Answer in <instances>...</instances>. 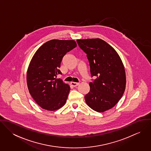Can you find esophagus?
<instances>
[{
  "instance_id": "obj_1",
  "label": "esophagus",
  "mask_w": 151,
  "mask_h": 151,
  "mask_svg": "<svg viewBox=\"0 0 151 151\" xmlns=\"http://www.w3.org/2000/svg\"><path fill=\"white\" fill-rule=\"evenodd\" d=\"M70 85H71V86H78V85H79V83H74V82H71V83H70Z\"/></svg>"
}]
</instances>
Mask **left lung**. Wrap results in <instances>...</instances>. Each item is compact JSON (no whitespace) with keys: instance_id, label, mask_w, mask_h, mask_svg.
<instances>
[{"instance_id":"8db88e82","label":"left lung","mask_w":151,"mask_h":151,"mask_svg":"<svg viewBox=\"0 0 151 151\" xmlns=\"http://www.w3.org/2000/svg\"><path fill=\"white\" fill-rule=\"evenodd\" d=\"M78 46L86 54L92 82L86 95V104L98 112L114 107L122 97L126 88V73L116 51L99 38L77 40Z\"/></svg>"}]
</instances>
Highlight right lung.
Returning <instances> with one entry per match:
<instances>
[{"label":"right lung","instance_id":"obj_1","mask_svg":"<svg viewBox=\"0 0 151 151\" xmlns=\"http://www.w3.org/2000/svg\"><path fill=\"white\" fill-rule=\"evenodd\" d=\"M77 46L73 40H53L42 45L29 63L27 82L30 95L37 104L47 110L64 106L70 88L57 76L66 53Z\"/></svg>","mask_w":151,"mask_h":151}]
</instances>
